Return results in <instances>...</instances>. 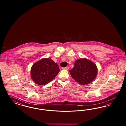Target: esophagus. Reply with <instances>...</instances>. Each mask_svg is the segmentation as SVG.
<instances>
[{
	"label": "esophagus",
	"instance_id": "esophagus-1",
	"mask_svg": "<svg viewBox=\"0 0 126 126\" xmlns=\"http://www.w3.org/2000/svg\"><path fill=\"white\" fill-rule=\"evenodd\" d=\"M63 69H64L65 70H68L69 69V67H68V66H67V67H65V68H64Z\"/></svg>",
	"mask_w": 126,
	"mask_h": 126
}]
</instances>
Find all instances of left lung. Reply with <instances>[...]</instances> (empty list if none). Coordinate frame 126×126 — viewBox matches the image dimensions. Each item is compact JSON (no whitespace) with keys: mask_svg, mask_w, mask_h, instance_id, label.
Here are the masks:
<instances>
[{"mask_svg":"<svg viewBox=\"0 0 126 126\" xmlns=\"http://www.w3.org/2000/svg\"><path fill=\"white\" fill-rule=\"evenodd\" d=\"M95 64L86 58H80L74 62L73 69L70 70L71 76L77 82L83 85L91 83L97 75Z\"/></svg>","mask_w":126,"mask_h":126,"instance_id":"1","label":"left lung"}]
</instances>
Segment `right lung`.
Instances as JSON below:
<instances>
[{"label": "right lung", "mask_w": 126, "mask_h": 126, "mask_svg": "<svg viewBox=\"0 0 126 126\" xmlns=\"http://www.w3.org/2000/svg\"><path fill=\"white\" fill-rule=\"evenodd\" d=\"M60 70L58 65L52 59L43 58L32 66L31 77L36 84L44 85L55 78Z\"/></svg>", "instance_id": "obj_1"}]
</instances>
